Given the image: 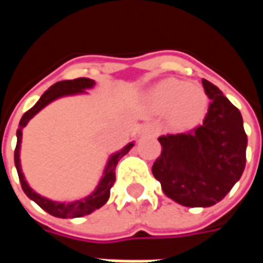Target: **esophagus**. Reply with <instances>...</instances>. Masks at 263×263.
Listing matches in <instances>:
<instances>
[{
	"label": "esophagus",
	"instance_id": "esophagus-1",
	"mask_svg": "<svg viewBox=\"0 0 263 263\" xmlns=\"http://www.w3.org/2000/svg\"><path fill=\"white\" fill-rule=\"evenodd\" d=\"M142 132L145 135H158L159 134V126L155 124H146L142 128Z\"/></svg>",
	"mask_w": 263,
	"mask_h": 263
}]
</instances>
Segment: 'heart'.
Masks as SVG:
<instances>
[{"label": "heart", "mask_w": 263, "mask_h": 263, "mask_svg": "<svg viewBox=\"0 0 263 263\" xmlns=\"http://www.w3.org/2000/svg\"><path fill=\"white\" fill-rule=\"evenodd\" d=\"M148 101L156 111H169L175 125L187 128L198 124L207 111L209 100L197 84L167 79L160 81L148 94Z\"/></svg>", "instance_id": "heart-1"}]
</instances>
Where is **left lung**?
<instances>
[{
	"label": "left lung",
	"mask_w": 263,
	"mask_h": 263,
	"mask_svg": "<svg viewBox=\"0 0 263 263\" xmlns=\"http://www.w3.org/2000/svg\"><path fill=\"white\" fill-rule=\"evenodd\" d=\"M211 100L203 124L158 138L162 154L152 173L163 193L186 207H211L241 179L248 138L239 109L213 83L201 80Z\"/></svg>",
	"instance_id": "1"
}]
</instances>
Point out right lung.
<instances>
[{
	"label": "right lung",
	"instance_id": "add662e5",
	"mask_svg": "<svg viewBox=\"0 0 263 263\" xmlns=\"http://www.w3.org/2000/svg\"><path fill=\"white\" fill-rule=\"evenodd\" d=\"M96 84V81L87 77H80V79H74V80H63L54 83L53 86L49 87L46 91L43 92L42 97L37 101L31 109H28L25 114L22 115L20 121V128L16 131V148H15L14 159H15V167L20 176L21 186L22 190L25 192L28 197L33 200L35 203L43 209L46 213H49L53 217H59V218H77V217H83V215L91 214L92 211H96L100 207H103L104 204L108 201L109 198V190L114 186L115 182V167L117 163L120 162L122 156H125L131 148L134 146V142H129L126 146L115 152L108 158V162L105 165V169L103 172V176L98 182L97 187L91 194H88L87 197L76 200V201H70V203H60V201H53L49 198L43 197L41 194H37L33 189L28 184L25 180V176L22 173V167H21V159H20V151H21V142H22V129L25 128L26 124L35 117V115L45 108L48 104H50L54 100L62 97H67V96H76V94H83L86 90L92 88Z\"/></svg>",
	"mask_w": 263,
	"mask_h": 263
}]
</instances>
